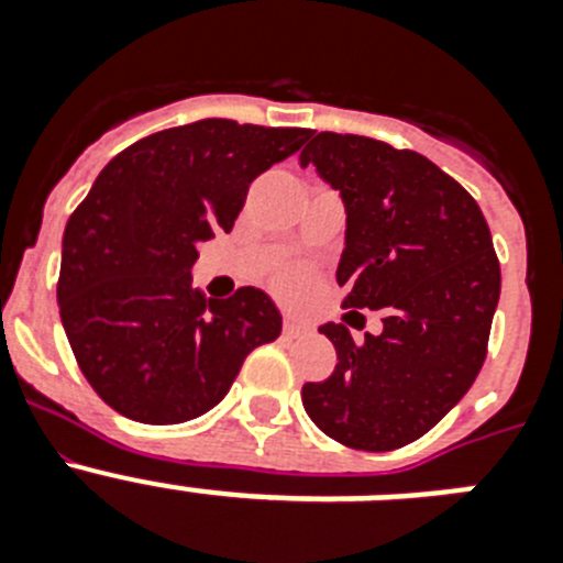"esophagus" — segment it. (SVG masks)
<instances>
[{"label":"esophagus","instance_id":"34e87169","mask_svg":"<svg viewBox=\"0 0 563 563\" xmlns=\"http://www.w3.org/2000/svg\"><path fill=\"white\" fill-rule=\"evenodd\" d=\"M282 332H285L287 338H296L301 335V332H307V327L301 324V321H296V318L285 316V321H282Z\"/></svg>","mask_w":563,"mask_h":563}]
</instances>
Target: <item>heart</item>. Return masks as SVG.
Instances as JSON below:
<instances>
[{"label": "heart", "instance_id": "1", "mask_svg": "<svg viewBox=\"0 0 563 563\" xmlns=\"http://www.w3.org/2000/svg\"><path fill=\"white\" fill-rule=\"evenodd\" d=\"M273 287L287 301H298L312 290V273L307 267H285L273 276Z\"/></svg>", "mask_w": 563, "mask_h": 563}]
</instances>
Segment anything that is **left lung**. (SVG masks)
I'll list each match as a JSON object with an SVG mask.
<instances>
[{"mask_svg":"<svg viewBox=\"0 0 563 563\" xmlns=\"http://www.w3.org/2000/svg\"><path fill=\"white\" fill-rule=\"evenodd\" d=\"M341 191L343 307L380 310V335L357 343L324 324L338 363L301 400L318 429L357 451L420 440L479 375L501 273L479 206L440 166L361 134L318 132L301 166Z\"/></svg>","mask_w":563,"mask_h":563,"instance_id":"8db88e82","label":"left lung"}]
</instances>
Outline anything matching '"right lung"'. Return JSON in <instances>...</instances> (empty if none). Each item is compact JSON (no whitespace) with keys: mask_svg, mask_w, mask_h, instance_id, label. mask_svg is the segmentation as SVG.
Listing matches in <instances>:
<instances>
[{"mask_svg":"<svg viewBox=\"0 0 563 563\" xmlns=\"http://www.w3.org/2000/svg\"><path fill=\"white\" fill-rule=\"evenodd\" d=\"M310 129L208 118L154 132L107 163L62 242L58 310L89 386L129 420L206 415L282 316L256 287L206 301L197 247L231 231L247 188Z\"/></svg>","mask_w":563,"mask_h":563,"instance_id":"add662e5","label":"right lung"}]
</instances>
